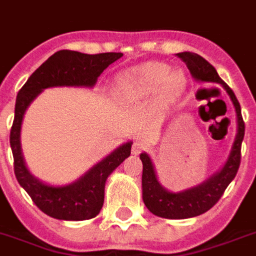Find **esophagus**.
Listing matches in <instances>:
<instances>
[{
  "label": "esophagus",
  "instance_id": "34e87169",
  "mask_svg": "<svg viewBox=\"0 0 256 256\" xmlns=\"http://www.w3.org/2000/svg\"><path fill=\"white\" fill-rule=\"evenodd\" d=\"M144 148V144L142 142V140H136L134 144H132V152L134 154V156H138L142 150Z\"/></svg>",
  "mask_w": 256,
  "mask_h": 256
}]
</instances>
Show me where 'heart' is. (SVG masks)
Segmentation results:
<instances>
[{"label":"heart","mask_w":256,"mask_h":256,"mask_svg":"<svg viewBox=\"0 0 256 256\" xmlns=\"http://www.w3.org/2000/svg\"><path fill=\"white\" fill-rule=\"evenodd\" d=\"M132 81L140 92H154L160 86V100L170 102L183 92L186 77L180 70L170 72V66L164 62H148L132 72Z\"/></svg>","instance_id":"heart-1"}]
</instances>
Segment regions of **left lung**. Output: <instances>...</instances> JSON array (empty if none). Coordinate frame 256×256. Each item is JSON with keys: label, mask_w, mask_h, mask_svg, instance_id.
Masks as SVG:
<instances>
[{"label": "left lung", "mask_w": 256, "mask_h": 256, "mask_svg": "<svg viewBox=\"0 0 256 256\" xmlns=\"http://www.w3.org/2000/svg\"><path fill=\"white\" fill-rule=\"evenodd\" d=\"M176 56L186 64L195 80L216 82L226 88V92H228V96L234 104L236 118H238V132L235 136V142L231 148L230 156L222 170L216 172L214 176H211L208 180L203 182L202 184L184 190L182 192H170L160 186L156 179L152 160L148 158L146 152L140 154V160L144 164L142 196H144L146 207L152 214L160 216V218L186 219L198 216V215L210 210L211 207L220 199L231 180L235 178V175L238 172L239 164H240V158H242L240 148H242V140L244 136V120L242 118L240 104H239L234 92L222 78L219 77L216 70L210 62H207L204 58L198 54L190 53V52H183V53H178Z\"/></svg>", "instance_id": "1"}]
</instances>
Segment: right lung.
Returning a JSON list of instances; mask_svg holds the SVG:
<instances>
[{
    "label": "right lung",
    "instance_id": "obj_1",
    "mask_svg": "<svg viewBox=\"0 0 256 256\" xmlns=\"http://www.w3.org/2000/svg\"><path fill=\"white\" fill-rule=\"evenodd\" d=\"M122 56V53L84 54L73 50H60L48 58L18 92L13 126L10 130L14 174L36 206L52 218L61 220H86L100 214L104 206V182L108 175L130 156L132 142L116 148L77 182L68 186H49L34 178L24 162L20 142L24 114L32 100L44 88L53 86L92 88L96 85L102 72Z\"/></svg>",
    "mask_w": 256,
    "mask_h": 256
}]
</instances>
